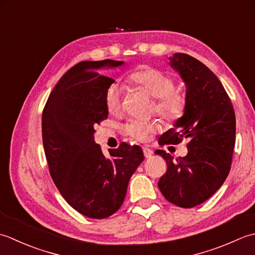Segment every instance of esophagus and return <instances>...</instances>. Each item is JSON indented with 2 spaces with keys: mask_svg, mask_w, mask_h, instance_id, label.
Here are the masks:
<instances>
[{
  "mask_svg": "<svg viewBox=\"0 0 255 255\" xmlns=\"http://www.w3.org/2000/svg\"><path fill=\"white\" fill-rule=\"evenodd\" d=\"M143 153H144V157L145 158H149L150 156H152L153 152L150 150L149 148H146V147H143Z\"/></svg>",
  "mask_w": 255,
  "mask_h": 255,
  "instance_id": "34e87169",
  "label": "esophagus"
}]
</instances>
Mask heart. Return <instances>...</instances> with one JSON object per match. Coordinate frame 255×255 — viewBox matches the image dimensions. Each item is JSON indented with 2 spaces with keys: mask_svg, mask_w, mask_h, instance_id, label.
<instances>
[{
  "mask_svg": "<svg viewBox=\"0 0 255 255\" xmlns=\"http://www.w3.org/2000/svg\"><path fill=\"white\" fill-rule=\"evenodd\" d=\"M128 80L136 85L150 97L155 98L153 110L163 120L176 122L186 111V97L183 92L175 89V80L170 76L156 68H143L129 75ZM105 106L107 110L116 114L122 107V90L119 85L112 84L105 93ZM157 129V122L132 120L123 127V131L136 141H146L149 134Z\"/></svg>",
  "mask_w": 255,
  "mask_h": 255,
  "instance_id": "b5f03b06",
  "label": "heart"
}]
</instances>
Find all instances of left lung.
I'll return each instance as SVG.
<instances>
[{"instance_id":"8db88e82","label":"left lung","mask_w":255,"mask_h":255,"mask_svg":"<svg viewBox=\"0 0 255 255\" xmlns=\"http://www.w3.org/2000/svg\"><path fill=\"white\" fill-rule=\"evenodd\" d=\"M169 64L185 81L186 111L173 128L158 139L160 146L188 138L186 156L157 149L167 164L158 181L160 193L171 204L193 208L206 201L225 183L236 143V114L220 80L194 57L177 53Z\"/></svg>"}]
</instances>
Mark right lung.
I'll use <instances>...</instances> for the list:
<instances>
[{
    "label": "right lung",
    "mask_w": 255,
    "mask_h": 255,
    "mask_svg": "<svg viewBox=\"0 0 255 255\" xmlns=\"http://www.w3.org/2000/svg\"><path fill=\"white\" fill-rule=\"evenodd\" d=\"M123 61H81L60 78L41 117L49 174L65 200L79 214L105 219L120 209L128 180L143 162L142 148L120 144L106 157L93 141L97 124L108 119L105 93L114 79L102 67Z\"/></svg>",
    "instance_id": "obj_1"
}]
</instances>
